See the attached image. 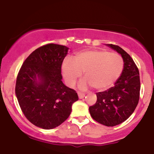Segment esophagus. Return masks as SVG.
<instances>
[{"instance_id": "34e87169", "label": "esophagus", "mask_w": 154, "mask_h": 154, "mask_svg": "<svg viewBox=\"0 0 154 154\" xmlns=\"http://www.w3.org/2000/svg\"><path fill=\"white\" fill-rule=\"evenodd\" d=\"M78 97L79 99H83L84 97H85V94H84V93H82V92H79V91H78Z\"/></svg>"}]
</instances>
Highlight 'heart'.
<instances>
[{
  "mask_svg": "<svg viewBox=\"0 0 154 154\" xmlns=\"http://www.w3.org/2000/svg\"><path fill=\"white\" fill-rule=\"evenodd\" d=\"M124 67L123 60L116 52L102 50L79 52L73 60L66 58L62 64V75L69 87H74L82 75L86 79L80 84L82 89L92 86L104 91L112 87L120 77Z\"/></svg>",
  "mask_w": 154,
  "mask_h": 154,
  "instance_id": "heart-1",
  "label": "heart"
}]
</instances>
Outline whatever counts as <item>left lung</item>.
I'll return each mask as SVG.
<instances>
[{
	"label": "left lung",
	"instance_id": "1",
	"mask_svg": "<svg viewBox=\"0 0 154 154\" xmlns=\"http://www.w3.org/2000/svg\"><path fill=\"white\" fill-rule=\"evenodd\" d=\"M106 45L122 55L124 69L114 87L97 93V102L89 110L98 123L114 126L126 121L134 112L139 103L141 85L139 69L131 56L119 46Z\"/></svg>",
	"mask_w": 154,
	"mask_h": 154
}]
</instances>
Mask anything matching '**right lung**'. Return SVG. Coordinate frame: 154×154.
<instances>
[{
    "mask_svg": "<svg viewBox=\"0 0 154 154\" xmlns=\"http://www.w3.org/2000/svg\"><path fill=\"white\" fill-rule=\"evenodd\" d=\"M66 46L48 44L31 53L17 74L15 94L25 117L35 126L52 129L70 115L78 100L75 90L64 85L62 64Z\"/></svg>",
    "mask_w": 154,
    "mask_h": 154,
    "instance_id": "obj_1",
    "label": "right lung"
}]
</instances>
